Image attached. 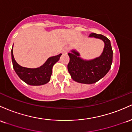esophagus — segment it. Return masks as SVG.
<instances>
[{
  "label": "esophagus",
  "mask_w": 132,
  "mask_h": 132,
  "mask_svg": "<svg viewBox=\"0 0 132 132\" xmlns=\"http://www.w3.org/2000/svg\"><path fill=\"white\" fill-rule=\"evenodd\" d=\"M68 52V49L67 48H64L63 50H62V52L63 53V54H67Z\"/></svg>",
  "instance_id": "34e87169"
}]
</instances>
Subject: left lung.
Listing matches in <instances>:
<instances>
[{
    "instance_id": "8db88e82",
    "label": "left lung",
    "mask_w": 132,
    "mask_h": 132,
    "mask_svg": "<svg viewBox=\"0 0 132 132\" xmlns=\"http://www.w3.org/2000/svg\"><path fill=\"white\" fill-rule=\"evenodd\" d=\"M89 36L100 38L104 42V49L100 57L87 61L80 58L79 54L75 50L68 54L70 61L67 68L71 77L73 80L82 84H94L103 77L110 70L113 59V50L109 38L95 33L90 34Z\"/></svg>"
}]
</instances>
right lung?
Segmentation results:
<instances>
[{
	"instance_id": "right-lung-1",
	"label": "right lung",
	"mask_w": 132,
	"mask_h": 132,
	"mask_svg": "<svg viewBox=\"0 0 132 132\" xmlns=\"http://www.w3.org/2000/svg\"><path fill=\"white\" fill-rule=\"evenodd\" d=\"M13 47L11 50L13 67L20 79L30 85H41L50 81L52 73V67L60 59L62 54L51 57L43 65L37 69H29L20 66L15 60L13 55Z\"/></svg>"
}]
</instances>
